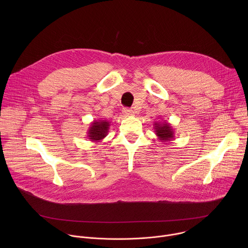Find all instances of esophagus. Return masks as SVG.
Returning a JSON list of instances; mask_svg holds the SVG:
<instances>
[{
	"label": "esophagus",
	"instance_id": "34e87169",
	"mask_svg": "<svg viewBox=\"0 0 248 248\" xmlns=\"http://www.w3.org/2000/svg\"><path fill=\"white\" fill-rule=\"evenodd\" d=\"M123 114H124L125 117H131V116H134V111H132L131 109L124 108V109L123 110Z\"/></svg>",
	"mask_w": 248,
	"mask_h": 248
}]
</instances>
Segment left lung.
<instances>
[{"label":"left lung","mask_w":248,"mask_h":248,"mask_svg":"<svg viewBox=\"0 0 248 248\" xmlns=\"http://www.w3.org/2000/svg\"><path fill=\"white\" fill-rule=\"evenodd\" d=\"M155 133L162 142L168 143L174 138V130L171 124L166 121L164 122H154Z\"/></svg>","instance_id":"1"}]
</instances>
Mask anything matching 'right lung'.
<instances>
[{
	"label": "right lung",
	"instance_id": "1",
	"mask_svg": "<svg viewBox=\"0 0 248 248\" xmlns=\"http://www.w3.org/2000/svg\"><path fill=\"white\" fill-rule=\"evenodd\" d=\"M110 122L105 120H95L90 124L87 130V138L93 142H99L108 134Z\"/></svg>",
	"mask_w": 248,
	"mask_h": 248
}]
</instances>
